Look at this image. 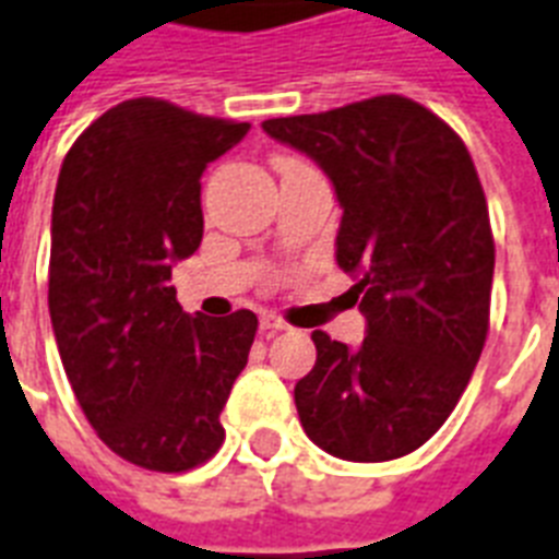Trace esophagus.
<instances>
[{
    "label": "esophagus",
    "mask_w": 559,
    "mask_h": 559,
    "mask_svg": "<svg viewBox=\"0 0 559 559\" xmlns=\"http://www.w3.org/2000/svg\"><path fill=\"white\" fill-rule=\"evenodd\" d=\"M259 329H262V332H285V329H288V323H285V320H280V317L276 314H262V320H259Z\"/></svg>",
    "instance_id": "obj_1"
}]
</instances>
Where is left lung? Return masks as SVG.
<instances>
[{
    "instance_id": "1",
    "label": "left lung",
    "mask_w": 559,
    "mask_h": 559,
    "mask_svg": "<svg viewBox=\"0 0 559 559\" xmlns=\"http://www.w3.org/2000/svg\"><path fill=\"white\" fill-rule=\"evenodd\" d=\"M262 129L332 181L334 257L366 317L355 349L311 332L317 364L294 386L302 430L346 462L406 456L448 421L488 337L493 234L471 153L401 95Z\"/></svg>"
}]
</instances>
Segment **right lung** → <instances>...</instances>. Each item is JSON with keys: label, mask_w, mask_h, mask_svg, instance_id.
Instances as JSON below:
<instances>
[{"label": "right lung", "mask_w": 559, "mask_h": 559, "mask_svg": "<svg viewBox=\"0 0 559 559\" xmlns=\"http://www.w3.org/2000/svg\"><path fill=\"white\" fill-rule=\"evenodd\" d=\"M248 129L135 97L74 141L57 178L53 341L103 444L146 471H190L225 441L257 314H187L169 280L202 245V173Z\"/></svg>", "instance_id": "add662e5"}]
</instances>
